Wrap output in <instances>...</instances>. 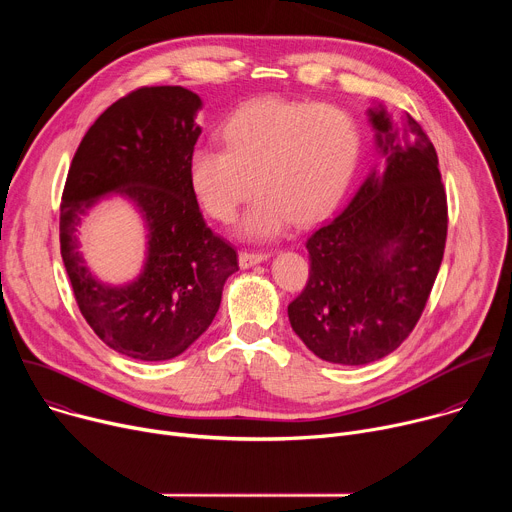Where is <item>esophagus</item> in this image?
I'll list each match as a JSON object with an SVG mask.
<instances>
[{
  "instance_id": "esophagus-1",
  "label": "esophagus",
  "mask_w": 512,
  "mask_h": 512,
  "mask_svg": "<svg viewBox=\"0 0 512 512\" xmlns=\"http://www.w3.org/2000/svg\"><path fill=\"white\" fill-rule=\"evenodd\" d=\"M267 259H269V253H253V251H241L239 253V265L243 269L253 267V265H257L261 261H267Z\"/></svg>"
}]
</instances>
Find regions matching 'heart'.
<instances>
[{
  "label": "heart",
  "mask_w": 512,
  "mask_h": 512,
  "mask_svg": "<svg viewBox=\"0 0 512 512\" xmlns=\"http://www.w3.org/2000/svg\"><path fill=\"white\" fill-rule=\"evenodd\" d=\"M225 148L200 145L190 184L202 208L229 223L257 192L243 233L273 239L291 223L312 225L342 198L354 174L360 137L354 119L332 105L259 99L223 127Z\"/></svg>",
  "instance_id": "obj_1"
}]
</instances>
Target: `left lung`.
<instances>
[{"mask_svg": "<svg viewBox=\"0 0 512 512\" xmlns=\"http://www.w3.org/2000/svg\"><path fill=\"white\" fill-rule=\"evenodd\" d=\"M383 168H373L348 206L306 243L310 279L287 306L289 324L322 360L360 367L411 334L440 271L448 200L433 143L405 115L395 127L369 109Z\"/></svg>", "mask_w": 512, "mask_h": 512, "instance_id": "left-lung-1", "label": "left lung"}]
</instances>
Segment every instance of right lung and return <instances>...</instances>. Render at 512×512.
Wrapping results in <instances>:
<instances>
[{
	"instance_id": "right-lung-1",
	"label": "right lung",
	"mask_w": 512,
	"mask_h": 512,
	"mask_svg": "<svg viewBox=\"0 0 512 512\" xmlns=\"http://www.w3.org/2000/svg\"><path fill=\"white\" fill-rule=\"evenodd\" d=\"M202 101L184 87H141L115 101L85 133L60 204V253L87 324L115 352L137 360L182 354L214 320L237 251L204 223L190 184ZM109 193L140 210L149 235L142 273L125 286L84 265L80 218Z\"/></svg>"
}]
</instances>
